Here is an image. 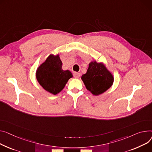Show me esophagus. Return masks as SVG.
Segmentation results:
<instances>
[{"instance_id":"34e87169","label":"esophagus","mask_w":152,"mask_h":152,"mask_svg":"<svg viewBox=\"0 0 152 152\" xmlns=\"http://www.w3.org/2000/svg\"><path fill=\"white\" fill-rule=\"evenodd\" d=\"M73 76H74V77H76V78H79V77L80 76V74L79 73H76V72H75V73H73Z\"/></svg>"}]
</instances>
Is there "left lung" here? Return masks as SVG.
<instances>
[{
    "label": "left lung",
    "mask_w": 152,
    "mask_h": 152,
    "mask_svg": "<svg viewBox=\"0 0 152 152\" xmlns=\"http://www.w3.org/2000/svg\"><path fill=\"white\" fill-rule=\"evenodd\" d=\"M81 79L86 88L95 96L105 92L114 82L112 73L105 65L96 61L89 64L87 73L82 76Z\"/></svg>",
    "instance_id": "1"
}]
</instances>
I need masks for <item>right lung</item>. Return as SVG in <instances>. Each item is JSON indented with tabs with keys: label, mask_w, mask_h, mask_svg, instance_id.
<instances>
[{
	"label": "right lung",
	"mask_w": 152,
	"mask_h": 152,
	"mask_svg": "<svg viewBox=\"0 0 152 152\" xmlns=\"http://www.w3.org/2000/svg\"><path fill=\"white\" fill-rule=\"evenodd\" d=\"M72 77L73 75L69 70L62 69V62L58 54L49 55L36 72L38 83L47 92L53 95L61 92L69 79Z\"/></svg>",
	"instance_id": "1"
}]
</instances>
